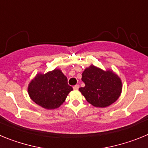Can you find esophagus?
<instances>
[{
	"instance_id": "34e87169",
	"label": "esophagus",
	"mask_w": 148,
	"mask_h": 148,
	"mask_svg": "<svg viewBox=\"0 0 148 148\" xmlns=\"http://www.w3.org/2000/svg\"><path fill=\"white\" fill-rule=\"evenodd\" d=\"M78 88H79V85H78V84H76V85H75L74 87H73V89L75 90H78Z\"/></svg>"
}]
</instances>
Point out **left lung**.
Segmentation results:
<instances>
[{"label":"left lung","instance_id":"8db88e82","mask_svg":"<svg viewBox=\"0 0 148 148\" xmlns=\"http://www.w3.org/2000/svg\"><path fill=\"white\" fill-rule=\"evenodd\" d=\"M85 87L79 90L89 103L98 108H105L114 103L121 92V82L112 71H104L91 65L82 73Z\"/></svg>","mask_w":148,"mask_h":148}]
</instances>
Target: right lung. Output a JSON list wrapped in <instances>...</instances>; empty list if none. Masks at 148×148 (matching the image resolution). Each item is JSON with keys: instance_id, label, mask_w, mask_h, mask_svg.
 <instances>
[{"instance_id": "right-lung-1", "label": "right lung", "mask_w": 148, "mask_h": 148, "mask_svg": "<svg viewBox=\"0 0 148 148\" xmlns=\"http://www.w3.org/2000/svg\"><path fill=\"white\" fill-rule=\"evenodd\" d=\"M72 90L73 87L68 84L66 77L58 69L46 74H38L28 87L32 100L48 110L58 108Z\"/></svg>"}]
</instances>
